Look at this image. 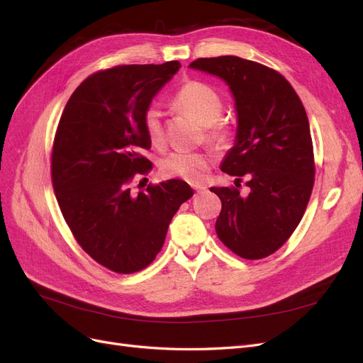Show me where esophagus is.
Listing matches in <instances>:
<instances>
[{
	"mask_svg": "<svg viewBox=\"0 0 363 363\" xmlns=\"http://www.w3.org/2000/svg\"><path fill=\"white\" fill-rule=\"evenodd\" d=\"M192 189H194L196 194H200V192H204V191L207 189V186H206V184L195 183V184H192Z\"/></svg>",
	"mask_w": 363,
	"mask_h": 363,
	"instance_id": "34e87169",
	"label": "esophagus"
}]
</instances>
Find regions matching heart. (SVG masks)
Listing matches in <instances>:
<instances>
[{
  "mask_svg": "<svg viewBox=\"0 0 363 363\" xmlns=\"http://www.w3.org/2000/svg\"><path fill=\"white\" fill-rule=\"evenodd\" d=\"M174 104L183 112L194 116L206 125V138L216 147H225L232 139V127L219 119L223 112V100L219 94L206 83H184L174 96ZM145 135L152 145L163 142L162 113L156 106H150L142 116ZM211 167V156L201 151H172L160 162V172L164 177L200 182L206 169Z\"/></svg>",
  "mask_w": 363,
  "mask_h": 363,
  "instance_id": "1",
  "label": "heart"
}]
</instances>
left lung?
<instances>
[{"label": "left lung", "instance_id": "obj_1", "mask_svg": "<svg viewBox=\"0 0 363 363\" xmlns=\"http://www.w3.org/2000/svg\"><path fill=\"white\" fill-rule=\"evenodd\" d=\"M189 67L224 80L235 98V145L221 171L248 179L250 194L211 188L223 203L215 230L221 242L248 260L277 251L300 224L309 203L313 145L304 106L284 77L265 65L221 56Z\"/></svg>", "mask_w": 363, "mask_h": 363}]
</instances>
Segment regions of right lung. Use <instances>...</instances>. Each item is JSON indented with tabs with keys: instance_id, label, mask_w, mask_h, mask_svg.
Masks as SVG:
<instances>
[{
	"instance_id": "1",
	"label": "right lung",
	"mask_w": 363,
	"mask_h": 363,
	"mask_svg": "<svg viewBox=\"0 0 363 363\" xmlns=\"http://www.w3.org/2000/svg\"><path fill=\"white\" fill-rule=\"evenodd\" d=\"M180 67L172 60L92 74L71 95L54 138L51 179L65 221L87 255L118 274L156 259L172 216L194 195L177 179L130 192L135 175L152 168L140 155L151 148L142 116Z\"/></svg>"
}]
</instances>
